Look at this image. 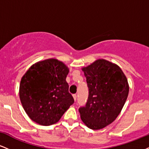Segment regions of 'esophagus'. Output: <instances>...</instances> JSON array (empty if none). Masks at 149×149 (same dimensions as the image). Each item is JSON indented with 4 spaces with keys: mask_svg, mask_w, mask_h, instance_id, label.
Here are the masks:
<instances>
[{
    "mask_svg": "<svg viewBox=\"0 0 149 149\" xmlns=\"http://www.w3.org/2000/svg\"><path fill=\"white\" fill-rule=\"evenodd\" d=\"M73 99H74V100L76 101V99H77V95H76V94H73Z\"/></svg>",
    "mask_w": 149,
    "mask_h": 149,
    "instance_id": "1",
    "label": "esophagus"
}]
</instances>
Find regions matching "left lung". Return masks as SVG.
<instances>
[{
    "label": "left lung",
    "instance_id": "8db88e82",
    "mask_svg": "<svg viewBox=\"0 0 149 149\" xmlns=\"http://www.w3.org/2000/svg\"><path fill=\"white\" fill-rule=\"evenodd\" d=\"M82 70L86 77L89 95L85 107L78 109L80 118L90 129H102L115 120L127 100V78L118 65L103 59Z\"/></svg>",
    "mask_w": 149,
    "mask_h": 149
}]
</instances>
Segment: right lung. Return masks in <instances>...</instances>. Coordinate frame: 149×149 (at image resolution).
Here are the masks:
<instances>
[{
	"label": "right lung",
	"instance_id": "right-lung-1",
	"mask_svg": "<svg viewBox=\"0 0 149 149\" xmlns=\"http://www.w3.org/2000/svg\"><path fill=\"white\" fill-rule=\"evenodd\" d=\"M69 71L63 62L48 59L32 65L24 75L19 98L32 120L44 126L56 123L74 103L66 81Z\"/></svg>",
	"mask_w": 149,
	"mask_h": 149
}]
</instances>
